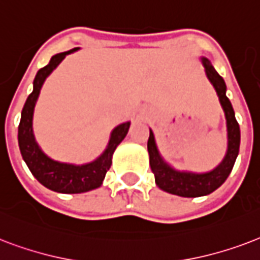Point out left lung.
Segmentation results:
<instances>
[{
    "label": "left lung",
    "instance_id": "8db88e82",
    "mask_svg": "<svg viewBox=\"0 0 260 260\" xmlns=\"http://www.w3.org/2000/svg\"><path fill=\"white\" fill-rule=\"evenodd\" d=\"M205 73L209 81L212 82L213 88L216 89L218 100L224 110L226 119V133H228V148L222 161L207 172H190V171L175 170L174 167L162 158L161 153L158 152L157 144L154 140L152 128L149 133L148 152L150 168L154 174V180L158 188L167 191L170 194L184 197V198H197L203 197L216 191L231 174L235 161H236L239 148H240V127L235 118V111L229 99L226 98V85L224 78L217 73L213 68L212 62L206 57H201Z\"/></svg>",
    "mask_w": 260,
    "mask_h": 260
}]
</instances>
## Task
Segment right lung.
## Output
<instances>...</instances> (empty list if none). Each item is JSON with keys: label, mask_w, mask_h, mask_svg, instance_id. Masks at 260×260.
I'll return each mask as SVG.
<instances>
[{"label": "right lung", "mask_w": 260, "mask_h": 260, "mask_svg": "<svg viewBox=\"0 0 260 260\" xmlns=\"http://www.w3.org/2000/svg\"><path fill=\"white\" fill-rule=\"evenodd\" d=\"M77 50L78 47H76L65 53L55 54L54 57H51L48 65L42 68L36 73L34 80V89L24 104L19 124V148L23 160L29 171L38 179V182L42 183L44 187L62 194H81L102 186L106 174L111 167L112 154L115 152L116 146L124 140L130 127V122L118 124L111 132L110 141L104 152L96 160L81 166L53 160L38 145L34 136L32 120H34V110L39 98L40 89L46 78L53 73L54 69H57V66L65 59L66 55Z\"/></svg>", "instance_id": "1"}]
</instances>
